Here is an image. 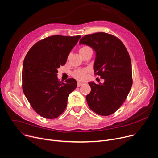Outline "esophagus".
<instances>
[{
  "mask_svg": "<svg viewBox=\"0 0 158 158\" xmlns=\"http://www.w3.org/2000/svg\"><path fill=\"white\" fill-rule=\"evenodd\" d=\"M83 84V83H81V82H78V83H77L78 87H80V86H81Z\"/></svg>",
  "mask_w": 158,
  "mask_h": 158,
  "instance_id": "obj_1",
  "label": "esophagus"
}]
</instances>
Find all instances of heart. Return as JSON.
Masks as SVG:
<instances>
[{
  "label": "heart",
  "instance_id": "b5f03b06",
  "mask_svg": "<svg viewBox=\"0 0 158 158\" xmlns=\"http://www.w3.org/2000/svg\"><path fill=\"white\" fill-rule=\"evenodd\" d=\"M88 48H89V47L88 46H83L80 49L79 51L80 52V51H84ZM88 71H89L88 69L86 68H79L74 70V71L72 72V75L74 78H75L78 80H83L86 78V75Z\"/></svg>",
  "mask_w": 158,
  "mask_h": 158
}]
</instances>
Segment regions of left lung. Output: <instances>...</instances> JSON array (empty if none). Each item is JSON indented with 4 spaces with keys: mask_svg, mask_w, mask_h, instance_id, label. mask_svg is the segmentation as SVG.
<instances>
[{
    "mask_svg": "<svg viewBox=\"0 0 158 158\" xmlns=\"http://www.w3.org/2000/svg\"><path fill=\"white\" fill-rule=\"evenodd\" d=\"M80 44L88 45L95 51L94 74L105 80L102 84L89 83L91 92L86 95L87 103L96 114L110 115L120 107L132 85L129 52L118 38L106 32L85 35Z\"/></svg>",
    "mask_w": 158,
    "mask_h": 158,
    "instance_id": "obj_1",
    "label": "left lung"
}]
</instances>
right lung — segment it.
<instances>
[{"label":"right lung","instance_id":"1","mask_svg":"<svg viewBox=\"0 0 158 158\" xmlns=\"http://www.w3.org/2000/svg\"><path fill=\"white\" fill-rule=\"evenodd\" d=\"M81 36L55 35L34 44L23 67V90L32 109L40 116L53 119L65 110L69 94L77 86L73 78L60 82L58 68L65 64L69 52Z\"/></svg>","mask_w":158,"mask_h":158}]
</instances>
